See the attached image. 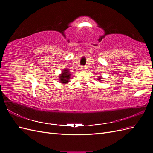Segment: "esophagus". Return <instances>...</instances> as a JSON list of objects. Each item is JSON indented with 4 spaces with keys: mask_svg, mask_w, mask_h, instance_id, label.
<instances>
[{
    "mask_svg": "<svg viewBox=\"0 0 153 153\" xmlns=\"http://www.w3.org/2000/svg\"><path fill=\"white\" fill-rule=\"evenodd\" d=\"M85 69H86V67L85 66H82L81 67V69L82 71H84V70H85Z\"/></svg>",
    "mask_w": 153,
    "mask_h": 153,
    "instance_id": "1",
    "label": "esophagus"
}]
</instances>
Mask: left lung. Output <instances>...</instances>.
<instances>
[{"mask_svg":"<svg viewBox=\"0 0 153 153\" xmlns=\"http://www.w3.org/2000/svg\"><path fill=\"white\" fill-rule=\"evenodd\" d=\"M100 78H101V76H100V78H99V80H101V79H100Z\"/></svg>","mask_w":153,"mask_h":153,"instance_id":"8db88e82","label":"left lung"}]
</instances>
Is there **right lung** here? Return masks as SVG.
Returning <instances> with one entry per match:
<instances>
[{"label": "right lung", "instance_id": "obj_1", "mask_svg": "<svg viewBox=\"0 0 153 153\" xmlns=\"http://www.w3.org/2000/svg\"><path fill=\"white\" fill-rule=\"evenodd\" d=\"M69 78H70V73L69 72L68 69H64L62 72V74L59 76L60 81L61 82L62 84H66V83L69 82Z\"/></svg>", "mask_w": 153, "mask_h": 153}]
</instances>
